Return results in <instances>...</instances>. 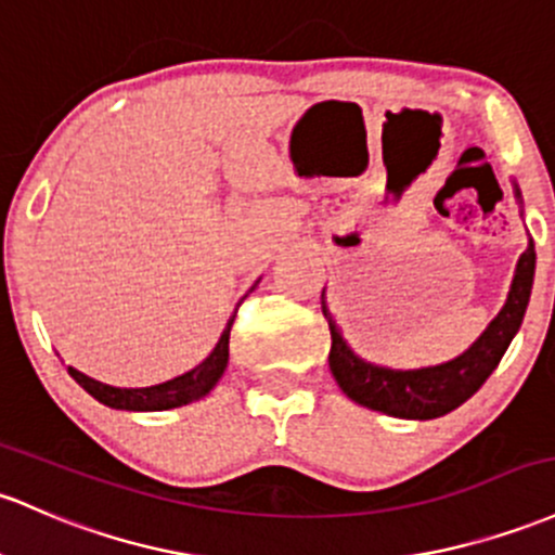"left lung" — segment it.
<instances>
[{"label": "left lung", "instance_id": "8db88e82", "mask_svg": "<svg viewBox=\"0 0 555 555\" xmlns=\"http://www.w3.org/2000/svg\"><path fill=\"white\" fill-rule=\"evenodd\" d=\"M516 199L521 205V192L514 181ZM534 282V242L529 236L527 249L516 263L514 282H511L508 297L501 313L487 324L479 339L461 352L459 358L437 366L424 369H389L376 366V363L363 361L352 352L343 337V328L337 326L334 315L326 306V287L321 292V310L328 321L332 332V350H328V369L334 379L350 400L358 405H366L371 411L387 413L395 418H416V422H429L446 413L455 411L466 403L479 387L485 385L487 376L498 369L501 358L508 350L511 339L519 332L525 321L529 295H532Z\"/></svg>", "mask_w": 555, "mask_h": 555}]
</instances>
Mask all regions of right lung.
Segmentation results:
<instances>
[{"instance_id":"1","label":"right lung","mask_w":555,"mask_h":555,"mask_svg":"<svg viewBox=\"0 0 555 555\" xmlns=\"http://www.w3.org/2000/svg\"><path fill=\"white\" fill-rule=\"evenodd\" d=\"M247 297V295H245ZM242 297V300H245ZM240 300V302H242ZM236 302V308H240ZM236 308L234 315L229 319L227 328H223L221 339H218L216 347L203 363H197L194 369H189L186 374L173 376V379L163 382V385H152V387H113L105 385V382H96L91 376L81 374L78 369H68V374L78 382L94 400H100L102 405L115 408V411H168V408H179V405H189L194 400L205 398L212 387L218 385V379L223 376L229 363V334H231V324L236 319Z\"/></svg>"}]
</instances>
